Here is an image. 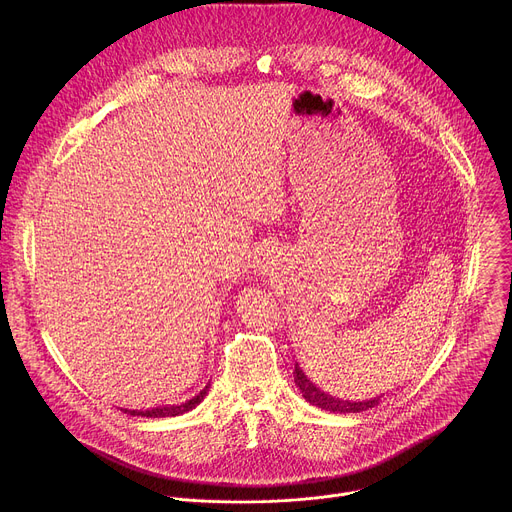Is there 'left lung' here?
Instances as JSON below:
<instances>
[{
  "mask_svg": "<svg viewBox=\"0 0 512 512\" xmlns=\"http://www.w3.org/2000/svg\"><path fill=\"white\" fill-rule=\"evenodd\" d=\"M294 381L296 385L300 387L302 391V397L324 409V411H330V413H360V411H367V409H373L381 403V397H373V399H367V401H346V399H338V397H332L328 393H324L322 389H318L310 379L308 375L300 369V364H296V371H294Z\"/></svg>",
  "mask_w": 512,
  "mask_h": 512,
  "instance_id": "1",
  "label": "left lung"
}]
</instances>
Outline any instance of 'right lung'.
I'll list each match as a JSON object with an SVG mask.
<instances>
[{
    "label": "right lung",
    "mask_w": 512,
    "mask_h": 512,
    "mask_svg": "<svg viewBox=\"0 0 512 512\" xmlns=\"http://www.w3.org/2000/svg\"><path fill=\"white\" fill-rule=\"evenodd\" d=\"M208 389H210V383L198 393V395H194L192 399H188L186 403H182V405H166V407H156V409H145V411H137V409H125V413H129V415H137V417H176V415H182V413H188V411H192L206 395H208Z\"/></svg>",
    "instance_id": "obj_1"
}]
</instances>
